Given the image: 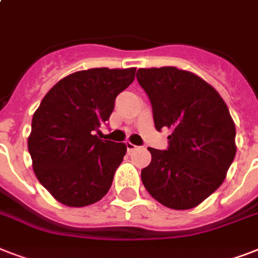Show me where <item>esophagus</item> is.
Returning a JSON list of instances; mask_svg holds the SVG:
<instances>
[{
    "instance_id": "esophagus-1",
    "label": "esophagus",
    "mask_w": 258,
    "mask_h": 258,
    "mask_svg": "<svg viewBox=\"0 0 258 258\" xmlns=\"http://www.w3.org/2000/svg\"><path fill=\"white\" fill-rule=\"evenodd\" d=\"M125 146H127V151H128V153H131V151L138 149V146H135L134 143H131V142H125Z\"/></svg>"
}]
</instances>
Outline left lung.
<instances>
[{
  "label": "left lung",
  "instance_id": "8db88e82",
  "mask_svg": "<svg viewBox=\"0 0 258 258\" xmlns=\"http://www.w3.org/2000/svg\"><path fill=\"white\" fill-rule=\"evenodd\" d=\"M137 79L153 105L155 128L171 131L169 149L149 147L142 182L166 208H196L222 184L236 157L228 105L200 76L175 67L141 68Z\"/></svg>",
  "mask_w": 258,
  "mask_h": 258
}]
</instances>
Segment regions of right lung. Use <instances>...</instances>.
<instances>
[{
  "label": "right lung",
  "mask_w": 258,
  "mask_h": 258,
  "mask_svg": "<svg viewBox=\"0 0 258 258\" xmlns=\"http://www.w3.org/2000/svg\"><path fill=\"white\" fill-rule=\"evenodd\" d=\"M137 68L79 71L46 93L32 119L28 150L40 183L60 204L83 208L108 192L124 143L96 135Z\"/></svg>",
  "instance_id": "1"
}]
</instances>
